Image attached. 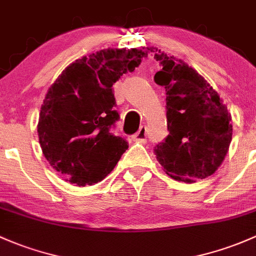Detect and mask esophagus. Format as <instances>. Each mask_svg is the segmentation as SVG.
Masks as SVG:
<instances>
[{
    "instance_id": "34e87169",
    "label": "esophagus",
    "mask_w": 256,
    "mask_h": 256,
    "mask_svg": "<svg viewBox=\"0 0 256 256\" xmlns=\"http://www.w3.org/2000/svg\"><path fill=\"white\" fill-rule=\"evenodd\" d=\"M134 141L140 142V144H146L147 142V128L141 126L140 130L137 131L136 135H134Z\"/></svg>"
}]
</instances>
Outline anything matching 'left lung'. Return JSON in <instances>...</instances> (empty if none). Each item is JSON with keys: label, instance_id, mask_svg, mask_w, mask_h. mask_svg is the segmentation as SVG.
I'll return each mask as SVG.
<instances>
[{"label": "left lung", "instance_id": "left-lung-1", "mask_svg": "<svg viewBox=\"0 0 256 256\" xmlns=\"http://www.w3.org/2000/svg\"><path fill=\"white\" fill-rule=\"evenodd\" d=\"M162 67L154 82L166 88L169 135L154 147L166 173L192 182L212 176L232 141L230 114L218 93L195 70L158 49L148 48Z\"/></svg>", "mask_w": 256, "mask_h": 256}]
</instances>
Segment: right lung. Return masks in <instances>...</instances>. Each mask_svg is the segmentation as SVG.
I'll return each mask as SVG.
<instances>
[{
    "mask_svg": "<svg viewBox=\"0 0 256 256\" xmlns=\"http://www.w3.org/2000/svg\"><path fill=\"white\" fill-rule=\"evenodd\" d=\"M147 58L138 49H106L70 64L48 90L38 136L50 166L78 186L100 182L128 148L110 128L120 119L112 84Z\"/></svg>",
    "mask_w": 256,
    "mask_h": 256,
    "instance_id": "obj_1",
    "label": "right lung"
}]
</instances>
